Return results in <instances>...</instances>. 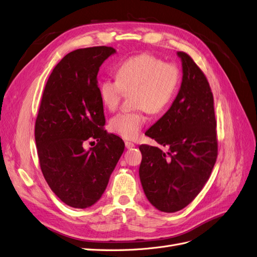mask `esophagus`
<instances>
[{
  "instance_id": "34e87169",
  "label": "esophagus",
  "mask_w": 257,
  "mask_h": 257,
  "mask_svg": "<svg viewBox=\"0 0 257 257\" xmlns=\"http://www.w3.org/2000/svg\"><path fill=\"white\" fill-rule=\"evenodd\" d=\"M124 146H126V149H133V148H135V143H133V142H129V141H126L124 142Z\"/></svg>"
}]
</instances>
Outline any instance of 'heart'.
I'll return each instance as SVG.
<instances>
[{
  "label": "heart",
  "instance_id": "b5f03b06",
  "mask_svg": "<svg viewBox=\"0 0 257 257\" xmlns=\"http://www.w3.org/2000/svg\"><path fill=\"white\" fill-rule=\"evenodd\" d=\"M181 82V72L174 63H165L150 54L130 57L116 70V79L106 78L100 83L99 93L103 105L113 111L123 93L131 94L137 109L119 113L109 120V129L126 140L136 139L144 123V111L156 114L166 109L174 99Z\"/></svg>",
  "mask_w": 257,
  "mask_h": 257
}]
</instances>
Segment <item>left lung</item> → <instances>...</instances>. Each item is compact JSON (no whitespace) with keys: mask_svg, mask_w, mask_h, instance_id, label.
<instances>
[{"mask_svg":"<svg viewBox=\"0 0 257 257\" xmlns=\"http://www.w3.org/2000/svg\"><path fill=\"white\" fill-rule=\"evenodd\" d=\"M182 61V83L170 108L146 131L156 146L140 145L139 169L149 201L161 212L185 208L210 178L217 157L214 101L208 79L187 54Z\"/></svg>","mask_w":257,"mask_h":257,"instance_id":"8db88e82","label":"left lung"}]
</instances>
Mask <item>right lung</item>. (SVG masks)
Here are the masks:
<instances>
[{"mask_svg": "<svg viewBox=\"0 0 257 257\" xmlns=\"http://www.w3.org/2000/svg\"><path fill=\"white\" fill-rule=\"evenodd\" d=\"M113 47L76 49L64 56L47 80L35 121L41 169L50 189L72 208L85 209L104 193L124 149L107 134L97 75ZM98 143L89 151L82 145Z\"/></svg>", "mask_w": 257, "mask_h": 257, "instance_id": "right-lung-1", "label": "right lung"}]
</instances>
